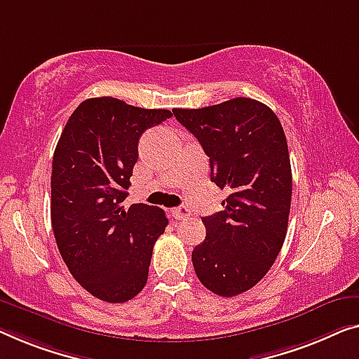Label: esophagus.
<instances>
[{
  "instance_id": "34e87169",
  "label": "esophagus",
  "mask_w": 359,
  "mask_h": 359,
  "mask_svg": "<svg viewBox=\"0 0 359 359\" xmlns=\"http://www.w3.org/2000/svg\"><path fill=\"white\" fill-rule=\"evenodd\" d=\"M172 216L177 219V221H184V219L190 216V211H189V208H187V206H179V208H174V210H172Z\"/></svg>"
}]
</instances>
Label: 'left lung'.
Masks as SVG:
<instances>
[{
  "instance_id": "left-lung-1",
  "label": "left lung",
  "mask_w": 359,
  "mask_h": 359,
  "mask_svg": "<svg viewBox=\"0 0 359 359\" xmlns=\"http://www.w3.org/2000/svg\"><path fill=\"white\" fill-rule=\"evenodd\" d=\"M172 112L210 158L211 182L229 191L224 210L201 219L206 238L191 251L195 272L216 295H240L267 274L287 235L292 168L285 133L274 111L251 98Z\"/></svg>"
}]
</instances>
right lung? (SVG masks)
Returning a JSON list of instances; mask_svg holds the SVG:
<instances>
[{"label": "right lung", "instance_id": "obj_1", "mask_svg": "<svg viewBox=\"0 0 359 359\" xmlns=\"http://www.w3.org/2000/svg\"><path fill=\"white\" fill-rule=\"evenodd\" d=\"M172 117L101 96L77 106L53 156L51 226L64 263L80 285L108 303H126L148 280L164 210L135 203L126 211L138 138Z\"/></svg>", "mask_w": 359, "mask_h": 359}]
</instances>
